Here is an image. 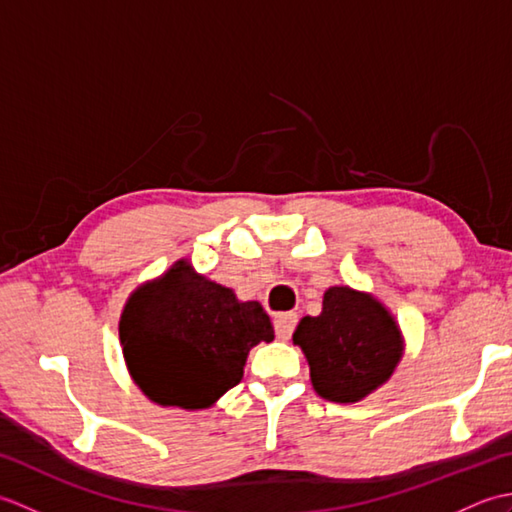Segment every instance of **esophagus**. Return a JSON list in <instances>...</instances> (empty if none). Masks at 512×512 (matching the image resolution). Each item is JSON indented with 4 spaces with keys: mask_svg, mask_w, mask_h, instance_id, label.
<instances>
[{
    "mask_svg": "<svg viewBox=\"0 0 512 512\" xmlns=\"http://www.w3.org/2000/svg\"><path fill=\"white\" fill-rule=\"evenodd\" d=\"M295 325H297V314L295 312H284L279 314L275 319V332H277V339L281 341H288L292 332H295Z\"/></svg>",
    "mask_w": 512,
    "mask_h": 512,
    "instance_id": "34e87169",
    "label": "esophagus"
}]
</instances>
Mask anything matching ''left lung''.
Returning a JSON list of instances; mask_svg holds the SVG:
<instances>
[{"instance_id": "obj_1", "label": "left lung", "mask_w": 512, "mask_h": 512, "mask_svg": "<svg viewBox=\"0 0 512 512\" xmlns=\"http://www.w3.org/2000/svg\"><path fill=\"white\" fill-rule=\"evenodd\" d=\"M310 367L317 394L330 402H361L394 376L405 339L394 314L372 292L325 290L319 317H303L292 334Z\"/></svg>"}]
</instances>
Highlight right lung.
I'll use <instances>...</instances> for the list:
<instances>
[{
    "label": "right lung",
    "instance_id": "right-lung-1",
    "mask_svg": "<svg viewBox=\"0 0 512 512\" xmlns=\"http://www.w3.org/2000/svg\"><path fill=\"white\" fill-rule=\"evenodd\" d=\"M127 372L160 407L209 409L244 376L248 352L275 339L259 301L178 259L129 295L118 321Z\"/></svg>",
    "mask_w": 512,
    "mask_h": 512
}]
</instances>
